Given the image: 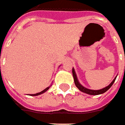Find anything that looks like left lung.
Instances as JSON below:
<instances>
[{
	"label": "left lung",
	"instance_id": "1",
	"mask_svg": "<svg viewBox=\"0 0 125 125\" xmlns=\"http://www.w3.org/2000/svg\"><path fill=\"white\" fill-rule=\"evenodd\" d=\"M73 75L74 77V84H75V85L78 88V89L81 91L83 93H84L86 94H91V95H98V94H103L104 93H105L106 91H107L108 90H109L110 88H111L112 85L113 84V83L115 81V80H116V76L114 79V80L113 81L111 82V83L108 85L106 87H104L103 89H100V90H91V89H86L85 87H84L83 86H82L81 84L79 83V81H78V79H77V76H76V73L74 71V69H73Z\"/></svg>",
	"mask_w": 125,
	"mask_h": 125
}]
</instances>
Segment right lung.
<instances>
[{
	"instance_id": "1",
	"label": "right lung",
	"mask_w": 125,
	"mask_h": 125,
	"mask_svg": "<svg viewBox=\"0 0 125 125\" xmlns=\"http://www.w3.org/2000/svg\"><path fill=\"white\" fill-rule=\"evenodd\" d=\"M51 86H52V85H51ZM51 86H48L47 88H46V89H44V90H43L42 91L40 92V93H36V94H31V96H37V95H39V94H41L44 93V92H46V91H48V90L49 89V88L51 87Z\"/></svg>"
}]
</instances>
